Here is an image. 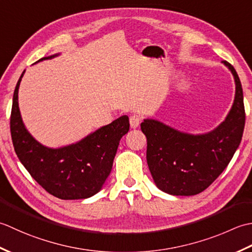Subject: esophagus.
<instances>
[{"label": "esophagus", "mask_w": 252, "mask_h": 252, "mask_svg": "<svg viewBox=\"0 0 252 252\" xmlns=\"http://www.w3.org/2000/svg\"><path fill=\"white\" fill-rule=\"evenodd\" d=\"M140 117L138 115H131L129 117V123H130V127L131 128H137L140 124Z\"/></svg>", "instance_id": "esophagus-1"}]
</instances>
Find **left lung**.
Here are the masks:
<instances>
[{"label": "left lung", "mask_w": 252, "mask_h": 252, "mask_svg": "<svg viewBox=\"0 0 252 252\" xmlns=\"http://www.w3.org/2000/svg\"><path fill=\"white\" fill-rule=\"evenodd\" d=\"M235 97L228 114L213 130L188 133L155 119H145L147 163L156 186L173 196H194L207 189L224 171L240 145L245 127L243 88L235 68Z\"/></svg>", "instance_id": "8db88e82"}]
</instances>
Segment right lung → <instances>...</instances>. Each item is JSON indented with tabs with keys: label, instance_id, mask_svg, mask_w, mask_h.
Returning <instances> with one entry per match:
<instances>
[{
	"label": "right lung",
	"instance_id": "1",
	"mask_svg": "<svg viewBox=\"0 0 252 252\" xmlns=\"http://www.w3.org/2000/svg\"><path fill=\"white\" fill-rule=\"evenodd\" d=\"M24 74L25 70L14 91L11 114L12 140L19 161L34 181L56 198L78 200L94 196L110 175L120 140L129 130L128 116L119 117L71 145L43 146L26 128L19 111L18 89Z\"/></svg>",
	"mask_w": 252,
	"mask_h": 252
}]
</instances>
